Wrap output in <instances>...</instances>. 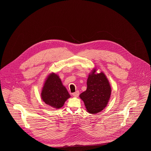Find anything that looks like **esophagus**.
<instances>
[{
    "label": "esophagus",
    "mask_w": 151,
    "mask_h": 151,
    "mask_svg": "<svg viewBox=\"0 0 151 151\" xmlns=\"http://www.w3.org/2000/svg\"><path fill=\"white\" fill-rule=\"evenodd\" d=\"M72 95H73V96H74V97H78V95H79V92H78V91H76V92L73 93Z\"/></svg>",
    "instance_id": "34e87169"
}]
</instances>
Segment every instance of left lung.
<instances>
[{"mask_svg": "<svg viewBox=\"0 0 151 151\" xmlns=\"http://www.w3.org/2000/svg\"><path fill=\"white\" fill-rule=\"evenodd\" d=\"M86 91L80 95L83 101L86 111L96 114L103 110L108 105L111 95V86L106 75L103 73H96L94 68L89 74Z\"/></svg>", "mask_w": 151, "mask_h": 151, "instance_id": "obj_1", "label": "left lung"}]
</instances>
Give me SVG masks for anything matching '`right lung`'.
I'll use <instances>...</instances> for the list:
<instances>
[{
    "label": "right lung",
    "mask_w": 151,
    "mask_h": 151,
    "mask_svg": "<svg viewBox=\"0 0 151 151\" xmlns=\"http://www.w3.org/2000/svg\"><path fill=\"white\" fill-rule=\"evenodd\" d=\"M41 95L46 104L56 109L62 108L70 98L59 76L54 73H50L46 78Z\"/></svg>",
    "instance_id": "right-lung-1"
}]
</instances>
